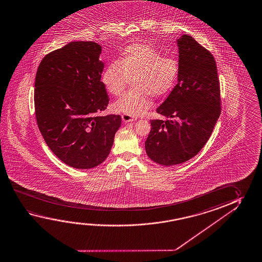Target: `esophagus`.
Here are the masks:
<instances>
[{"instance_id": "34e87169", "label": "esophagus", "mask_w": 262, "mask_h": 262, "mask_svg": "<svg viewBox=\"0 0 262 262\" xmlns=\"http://www.w3.org/2000/svg\"><path fill=\"white\" fill-rule=\"evenodd\" d=\"M121 119H122V120H123L124 122H132V121L136 120V119H135L134 117L129 116V115H127V114L121 115Z\"/></svg>"}]
</instances>
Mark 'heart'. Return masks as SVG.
<instances>
[{"label":"heart","mask_w":262,"mask_h":262,"mask_svg":"<svg viewBox=\"0 0 262 262\" xmlns=\"http://www.w3.org/2000/svg\"><path fill=\"white\" fill-rule=\"evenodd\" d=\"M179 64L174 58L143 43L125 48L118 61L107 64L101 81L112 96H119L132 79L129 90L113 104L114 110L129 116L142 115L150 107L152 97L167 94L176 84Z\"/></svg>","instance_id":"b5f03b06"}]
</instances>
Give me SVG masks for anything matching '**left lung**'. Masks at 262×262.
Masks as SVG:
<instances>
[{
  "mask_svg": "<svg viewBox=\"0 0 262 262\" xmlns=\"http://www.w3.org/2000/svg\"><path fill=\"white\" fill-rule=\"evenodd\" d=\"M178 82L157 113L167 120H150L146 154L170 166L194 157L210 138L221 112L220 86L214 56L191 35L177 40Z\"/></svg>",
  "mask_w": 262,
  "mask_h": 262,
  "instance_id": "obj_1",
  "label": "left lung"
}]
</instances>
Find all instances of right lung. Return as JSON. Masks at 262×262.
Segmentation results:
<instances>
[{"mask_svg": "<svg viewBox=\"0 0 262 262\" xmlns=\"http://www.w3.org/2000/svg\"><path fill=\"white\" fill-rule=\"evenodd\" d=\"M100 53L95 42H71L45 56L35 76L39 130L54 155L77 169L103 163L121 124L120 115H99L110 100Z\"/></svg>", "mask_w": 262, "mask_h": 262, "instance_id": "obj_1", "label": "right lung"}]
</instances>
